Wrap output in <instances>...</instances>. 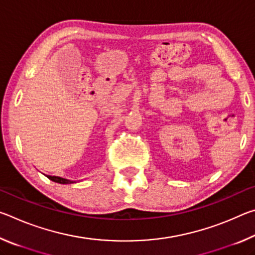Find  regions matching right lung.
<instances>
[{
  "mask_svg": "<svg viewBox=\"0 0 255 255\" xmlns=\"http://www.w3.org/2000/svg\"><path fill=\"white\" fill-rule=\"evenodd\" d=\"M47 178L49 180L54 181V182H57L60 184H70V183H75L76 181H72V180H68V179H64V178H60V176H51V175H47Z\"/></svg>",
  "mask_w": 255,
  "mask_h": 255,
  "instance_id": "right-lung-1",
  "label": "right lung"
}]
</instances>
